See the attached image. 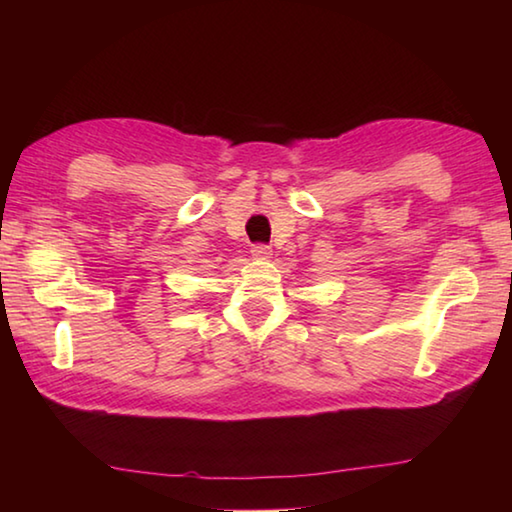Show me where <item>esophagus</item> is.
Listing matches in <instances>:
<instances>
[{"label":"esophagus","mask_w":512,"mask_h":512,"mask_svg":"<svg viewBox=\"0 0 512 512\" xmlns=\"http://www.w3.org/2000/svg\"><path fill=\"white\" fill-rule=\"evenodd\" d=\"M273 255V250H271V246H264V244H257L255 248H253V257H257V259H268Z\"/></svg>","instance_id":"1"}]
</instances>
